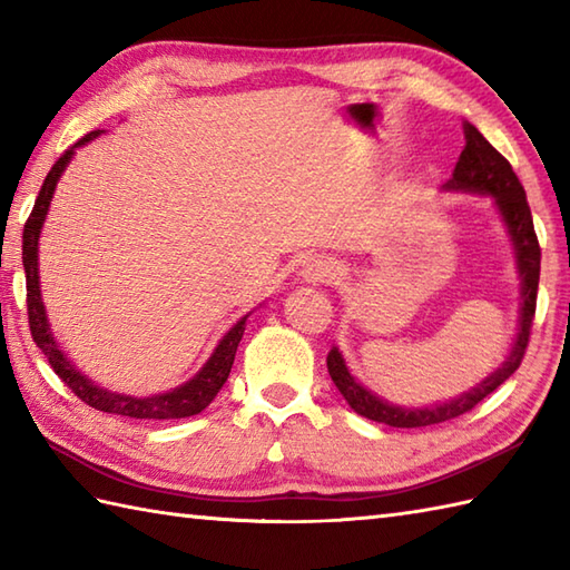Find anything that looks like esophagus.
<instances>
[{"label":"esophagus","mask_w":570,"mask_h":570,"mask_svg":"<svg viewBox=\"0 0 570 570\" xmlns=\"http://www.w3.org/2000/svg\"><path fill=\"white\" fill-rule=\"evenodd\" d=\"M333 272H335V266L331 259L308 257L304 264H301L298 276L304 278V282H323V278H328Z\"/></svg>","instance_id":"esophagus-1"}]
</instances>
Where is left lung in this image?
Wrapping results in <instances>:
<instances>
[{"label": "left lung", "mask_w": 570, "mask_h": 570, "mask_svg": "<svg viewBox=\"0 0 570 570\" xmlns=\"http://www.w3.org/2000/svg\"><path fill=\"white\" fill-rule=\"evenodd\" d=\"M463 131H465V149L460 151L453 176L448 184H443V190L490 196L494 208H498L502 223L507 227V235H510V242L514 247L519 288H522V296H519L517 337L510 355L504 357L502 365L494 372H490L480 384L470 386L468 392L458 394L453 399H445V402H435L429 406H399L370 392L367 386H362L355 380V374L347 370L341 350L333 347L328 353V372L337 386V392L345 396L350 409L360 416L377 423H386V426H394V429L433 426V423H443L448 419L465 414V411L480 404L482 399L492 394L500 384H504L512 377L517 367L522 365L524 350L529 345L531 321H534V311H537L541 249L534 233V220H531L527 193H524V186L519 184L517 174L512 171L510 161H507L475 127L465 122Z\"/></svg>", "instance_id": "8db88e82"}]
</instances>
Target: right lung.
Masks as SVG:
<instances>
[{"label":"right lung","mask_w":570,"mask_h":570,"mask_svg":"<svg viewBox=\"0 0 570 570\" xmlns=\"http://www.w3.org/2000/svg\"><path fill=\"white\" fill-rule=\"evenodd\" d=\"M100 135H102L100 129L85 135L53 164V168L48 171L43 186L39 190V198H36L29 220H27V225H23L21 262H23V272H27V306H29L31 337H33V343L41 347V353L48 357V365L53 367L58 377L70 386L72 394L80 396L82 402L92 409L107 411V414H117V416L154 419V421L196 416L213 402L217 392L223 390V384L227 382L229 370H233V362H235L237 345L242 341V335H245V323L249 318V313L247 316H242L233 325V328H229L220 337V343L215 345L213 355L196 372V377H190L188 382L176 386V390H168L164 394H151V396H131V394L110 392V390H105V386L88 380V374H82L68 360L63 350H60V345L56 343V337L51 333V325H48L46 306L41 298V282H39V237H41L48 208H51V198H53L60 176H63V171L72 161L76 151L80 147H85L88 141L98 139Z\"/></svg>","instance_id":"right-lung-1"}]
</instances>
